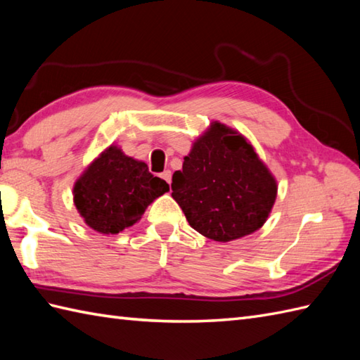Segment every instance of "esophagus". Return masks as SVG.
I'll use <instances>...</instances> for the list:
<instances>
[{
  "label": "esophagus",
  "mask_w": 360,
  "mask_h": 360,
  "mask_svg": "<svg viewBox=\"0 0 360 360\" xmlns=\"http://www.w3.org/2000/svg\"><path fill=\"white\" fill-rule=\"evenodd\" d=\"M160 178H162L167 182V184H170V182H172V172L165 170L164 173H160Z\"/></svg>",
  "instance_id": "34e87169"
}]
</instances>
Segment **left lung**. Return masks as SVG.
<instances>
[{"instance_id":"8db88e82","label":"left lung","mask_w":360,"mask_h":360,"mask_svg":"<svg viewBox=\"0 0 360 360\" xmlns=\"http://www.w3.org/2000/svg\"><path fill=\"white\" fill-rule=\"evenodd\" d=\"M172 181L188 224L221 243L258 231L277 198V181L254 147L219 122L196 139Z\"/></svg>"}]
</instances>
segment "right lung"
I'll use <instances>...</instances> for the list:
<instances>
[{"mask_svg": "<svg viewBox=\"0 0 360 360\" xmlns=\"http://www.w3.org/2000/svg\"><path fill=\"white\" fill-rule=\"evenodd\" d=\"M165 192L168 184L153 176L147 164L111 145L75 182L74 204L91 229L114 235L137 223Z\"/></svg>", "mask_w": 360, "mask_h": 360, "instance_id": "1", "label": "right lung"}]
</instances>
